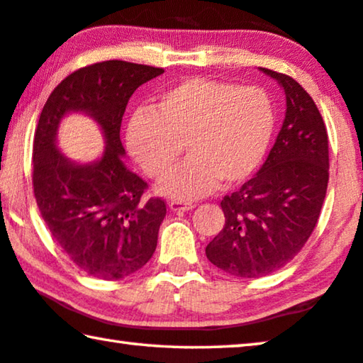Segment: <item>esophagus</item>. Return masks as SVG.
I'll list each match as a JSON object with an SVG mask.
<instances>
[{"label": "esophagus", "mask_w": 363, "mask_h": 363, "mask_svg": "<svg viewBox=\"0 0 363 363\" xmlns=\"http://www.w3.org/2000/svg\"><path fill=\"white\" fill-rule=\"evenodd\" d=\"M168 206H169L171 211H189V210H192L195 205L194 203H189V201L173 200V201H169Z\"/></svg>", "instance_id": "obj_1"}]
</instances>
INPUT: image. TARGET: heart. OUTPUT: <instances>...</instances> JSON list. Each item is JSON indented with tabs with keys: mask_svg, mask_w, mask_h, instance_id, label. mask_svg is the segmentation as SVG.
Masks as SVG:
<instances>
[{
	"mask_svg": "<svg viewBox=\"0 0 363 363\" xmlns=\"http://www.w3.org/2000/svg\"><path fill=\"white\" fill-rule=\"evenodd\" d=\"M274 128V104L264 89L192 77L160 94L155 110L131 116L126 144L150 177L167 174L184 144L189 158L158 182V192L190 200L213 192L219 181L235 186L248 179Z\"/></svg>",
	"mask_w": 363,
	"mask_h": 363,
	"instance_id": "b5f03b06",
	"label": "heart"
}]
</instances>
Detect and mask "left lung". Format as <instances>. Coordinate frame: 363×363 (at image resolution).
I'll use <instances>...</instances> for the list:
<instances>
[{
	"mask_svg": "<svg viewBox=\"0 0 363 363\" xmlns=\"http://www.w3.org/2000/svg\"><path fill=\"white\" fill-rule=\"evenodd\" d=\"M259 70L284 89V125L253 179L220 201L225 224L206 247L214 266L247 279L275 272L303 250L328 186V136L315 102L291 77Z\"/></svg>",
	"mask_w": 363,
	"mask_h": 363,
	"instance_id": "left-lung-1",
	"label": "left lung"
}]
</instances>
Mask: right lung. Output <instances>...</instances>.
Instances as JSON below:
<instances>
[{
	"mask_svg": "<svg viewBox=\"0 0 363 363\" xmlns=\"http://www.w3.org/2000/svg\"><path fill=\"white\" fill-rule=\"evenodd\" d=\"M163 72L125 60L84 67L57 84L41 110L33 140L36 205L64 253L96 279H125L155 253L167 205L143 199L147 182L123 163L120 126L134 91ZM73 113L101 128L106 147L93 162L58 150V126Z\"/></svg>",
	"mask_w": 363,
	"mask_h": 363,
	"instance_id": "add662e5",
	"label": "right lung"
}]
</instances>
